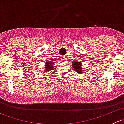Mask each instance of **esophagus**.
Returning a JSON list of instances; mask_svg holds the SVG:
<instances>
[{"label":"esophagus","instance_id":"obj_1","mask_svg":"<svg viewBox=\"0 0 124 124\" xmlns=\"http://www.w3.org/2000/svg\"><path fill=\"white\" fill-rule=\"evenodd\" d=\"M62 61H63V62H66V61H67V58H65H65H63V59H62Z\"/></svg>","mask_w":124,"mask_h":124}]
</instances>
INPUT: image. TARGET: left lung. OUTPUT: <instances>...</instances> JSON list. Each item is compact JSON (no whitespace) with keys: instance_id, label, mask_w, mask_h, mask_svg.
Instances as JSON below:
<instances>
[{"instance_id":"left-lung-1","label":"left lung","mask_w":124,"mask_h":124,"mask_svg":"<svg viewBox=\"0 0 124 124\" xmlns=\"http://www.w3.org/2000/svg\"><path fill=\"white\" fill-rule=\"evenodd\" d=\"M72 67H73L74 70L76 72L79 74L82 73V63L80 62H77V61H74L72 62Z\"/></svg>"}]
</instances>
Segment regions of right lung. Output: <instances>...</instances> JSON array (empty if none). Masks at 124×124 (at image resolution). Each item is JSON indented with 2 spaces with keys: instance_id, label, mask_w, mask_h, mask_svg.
Listing matches in <instances>:
<instances>
[{
  "instance_id": "add662e5",
  "label": "right lung",
  "mask_w": 124,
  "mask_h": 124,
  "mask_svg": "<svg viewBox=\"0 0 124 124\" xmlns=\"http://www.w3.org/2000/svg\"><path fill=\"white\" fill-rule=\"evenodd\" d=\"M53 63H54V62H52V61H47V62H46L45 68L44 70V72H42V73H43V72H47V71H49L53 69Z\"/></svg>"
}]
</instances>
